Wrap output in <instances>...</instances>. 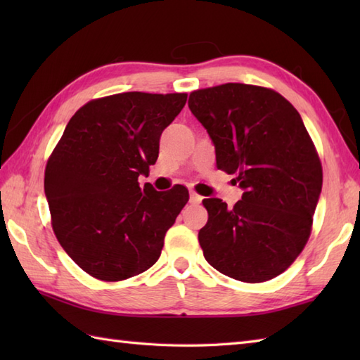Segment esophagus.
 <instances>
[{"instance_id": "obj_1", "label": "esophagus", "mask_w": 360, "mask_h": 360, "mask_svg": "<svg viewBox=\"0 0 360 360\" xmlns=\"http://www.w3.org/2000/svg\"><path fill=\"white\" fill-rule=\"evenodd\" d=\"M201 201H202V196H200V195L195 193V192H190V202H192V204H201Z\"/></svg>"}]
</instances>
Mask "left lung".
Here are the masks:
<instances>
[{"instance_id":"left-lung-1","label":"left lung","mask_w":360,"mask_h":360,"mask_svg":"<svg viewBox=\"0 0 360 360\" xmlns=\"http://www.w3.org/2000/svg\"><path fill=\"white\" fill-rule=\"evenodd\" d=\"M188 108L215 145L217 167L238 174L244 190L233 209L202 201L204 258L240 281L277 277L307 244L322 192V164L300 114L275 91L244 83L193 91Z\"/></svg>"}]
</instances>
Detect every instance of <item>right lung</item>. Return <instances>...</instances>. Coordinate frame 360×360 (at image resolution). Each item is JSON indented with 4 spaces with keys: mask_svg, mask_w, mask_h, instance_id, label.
<instances>
[{
    "mask_svg": "<svg viewBox=\"0 0 360 360\" xmlns=\"http://www.w3.org/2000/svg\"><path fill=\"white\" fill-rule=\"evenodd\" d=\"M186 102L184 93L134 91L91 101L68 122L44 193L58 243L91 277L120 281L158 262L188 190L156 192L137 179L156 164L160 134Z\"/></svg>",
    "mask_w": 360,
    "mask_h": 360,
    "instance_id": "obj_1",
    "label": "right lung"
}]
</instances>
